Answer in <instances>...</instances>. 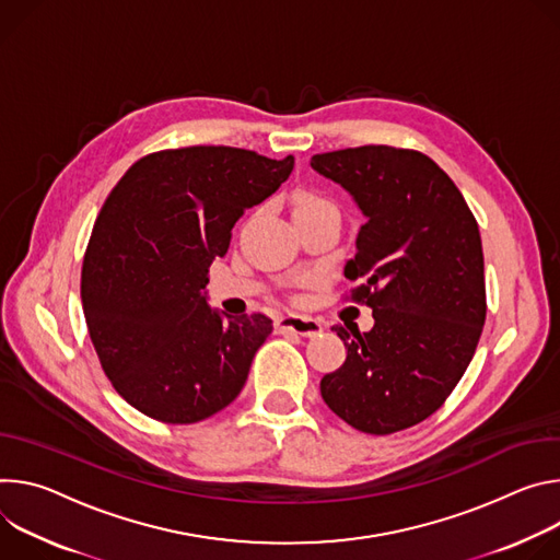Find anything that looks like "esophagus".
Returning a JSON list of instances; mask_svg holds the SVG:
<instances>
[{
    "label": "esophagus",
    "instance_id": "34e87169",
    "mask_svg": "<svg viewBox=\"0 0 560 560\" xmlns=\"http://www.w3.org/2000/svg\"><path fill=\"white\" fill-rule=\"evenodd\" d=\"M276 331L284 334V331H293L298 336H318L323 331V325L316 318L308 316H282L276 320Z\"/></svg>",
    "mask_w": 560,
    "mask_h": 560
}]
</instances>
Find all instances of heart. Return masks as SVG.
Returning <instances> with one entry per match:
<instances>
[{
  "instance_id": "b5f03b06",
  "label": "heart",
  "mask_w": 560,
  "mask_h": 560,
  "mask_svg": "<svg viewBox=\"0 0 560 560\" xmlns=\"http://www.w3.org/2000/svg\"><path fill=\"white\" fill-rule=\"evenodd\" d=\"M323 209H331V205L316 194L304 191V194H298L293 200V215H306V213H316Z\"/></svg>"
}]
</instances>
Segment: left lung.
I'll return each mask as SVG.
<instances>
[{
  "label": "left lung",
  "mask_w": 560,
  "mask_h": 560,
  "mask_svg": "<svg viewBox=\"0 0 560 560\" xmlns=\"http://www.w3.org/2000/svg\"><path fill=\"white\" fill-rule=\"evenodd\" d=\"M366 218L345 278L374 327L334 331L347 358L320 381L323 400L358 431L385 436L441 409L482 334V242L452 177L420 151L369 144L312 158Z\"/></svg>",
  "instance_id": "obj_1"
}]
</instances>
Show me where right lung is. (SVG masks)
<instances>
[{
    "label": "right lung",
    "instance_id": "obj_1",
    "mask_svg": "<svg viewBox=\"0 0 560 560\" xmlns=\"http://www.w3.org/2000/svg\"><path fill=\"white\" fill-rule=\"evenodd\" d=\"M291 171L293 155L186 147L140 158L113 186L86 246L82 306L106 378L144 416L191 424L242 392L273 325L211 308L209 267Z\"/></svg>",
    "mask_w": 560,
    "mask_h": 560
}]
</instances>
